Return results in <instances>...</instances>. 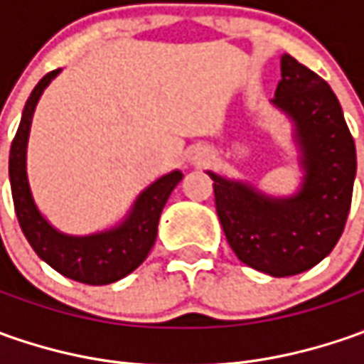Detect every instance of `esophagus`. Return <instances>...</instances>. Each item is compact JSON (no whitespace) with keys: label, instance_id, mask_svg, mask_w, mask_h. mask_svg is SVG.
Masks as SVG:
<instances>
[{"label":"esophagus","instance_id":"esophagus-1","mask_svg":"<svg viewBox=\"0 0 364 364\" xmlns=\"http://www.w3.org/2000/svg\"><path fill=\"white\" fill-rule=\"evenodd\" d=\"M210 151L208 149H204V147H194V149H190L188 154V161L192 166H206L208 161H210Z\"/></svg>","mask_w":364,"mask_h":364}]
</instances>
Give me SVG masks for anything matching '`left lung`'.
<instances>
[{"label":"left lung","instance_id":"obj_1","mask_svg":"<svg viewBox=\"0 0 364 364\" xmlns=\"http://www.w3.org/2000/svg\"><path fill=\"white\" fill-rule=\"evenodd\" d=\"M272 105L291 123L298 192L272 196L243 180L206 174L235 255L257 272L286 277L314 267L338 243L353 200L357 149L328 82L289 54L282 56Z\"/></svg>","mask_w":364,"mask_h":364}]
</instances>
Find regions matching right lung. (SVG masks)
Wrapping results in <instances>:
<instances>
[{
	"label": "right lung",
	"instance_id": "obj_1",
	"mask_svg": "<svg viewBox=\"0 0 364 364\" xmlns=\"http://www.w3.org/2000/svg\"><path fill=\"white\" fill-rule=\"evenodd\" d=\"M58 75L60 68L42 78L21 111L20 127L9 149V184L14 206L21 231L38 257L46 261L52 269L63 273L64 277L89 286H107L119 282L146 261L158 237L161 210L184 174L174 170L151 182L133 200L129 213L111 229L91 235H66L52 227L32 196L26 158L36 105L44 89Z\"/></svg>",
	"mask_w": 364,
	"mask_h": 364
}]
</instances>
